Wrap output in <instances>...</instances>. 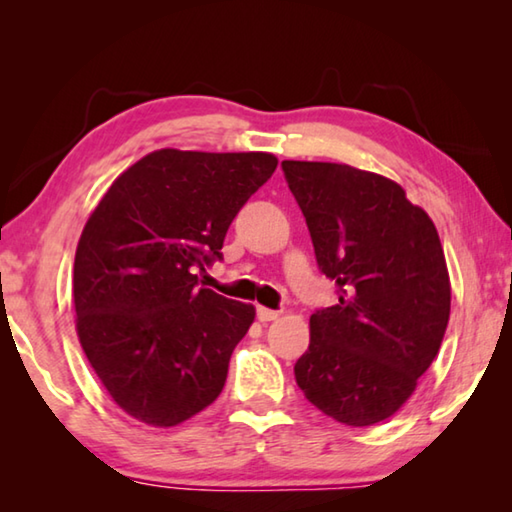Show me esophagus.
Here are the masks:
<instances>
[{
  "instance_id": "obj_1",
  "label": "esophagus",
  "mask_w": 512,
  "mask_h": 512,
  "mask_svg": "<svg viewBox=\"0 0 512 512\" xmlns=\"http://www.w3.org/2000/svg\"><path fill=\"white\" fill-rule=\"evenodd\" d=\"M277 316H280V311L266 309V307H257V318L262 320V323H268V320H275Z\"/></svg>"
}]
</instances>
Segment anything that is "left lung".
<instances>
[{"instance_id":"obj_1","label":"left lung","mask_w":512,"mask_h":512,"mask_svg":"<svg viewBox=\"0 0 512 512\" xmlns=\"http://www.w3.org/2000/svg\"><path fill=\"white\" fill-rule=\"evenodd\" d=\"M282 171L339 298L311 314L296 381L329 418L370 427L409 400L443 343L452 289L436 225L377 173L298 160Z\"/></svg>"}]
</instances>
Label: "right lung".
<instances>
[{
  "instance_id": "obj_1",
  "label": "right lung",
  "mask_w": 512,
  "mask_h": 512,
  "mask_svg": "<svg viewBox=\"0 0 512 512\" xmlns=\"http://www.w3.org/2000/svg\"><path fill=\"white\" fill-rule=\"evenodd\" d=\"M271 153L162 149L126 169L85 223L74 259L76 332L112 400L153 427L185 422L223 391L255 307L198 287Z\"/></svg>"
}]
</instances>
